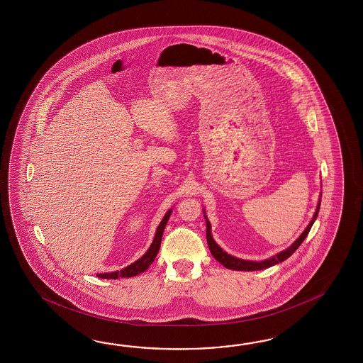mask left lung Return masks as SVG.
Returning <instances> with one entry per match:
<instances>
[{
	"label": "left lung",
	"mask_w": 363,
	"mask_h": 363,
	"mask_svg": "<svg viewBox=\"0 0 363 363\" xmlns=\"http://www.w3.org/2000/svg\"><path fill=\"white\" fill-rule=\"evenodd\" d=\"M319 208H320V201H319V203H318V206H316V211L315 214H314V218H313V220L308 223L306 230L302 232L301 236L296 240L291 247L286 249V250H283V252H280L279 255H274V257H271V258L266 259V261H262V262H252V261L239 259V258H235V257H232V255H227L225 252H223V249H220V247H218V244H216L214 239H213L211 231H210V223H208V218H206V239H208V249H210L211 255L216 258V261L219 263H222L224 267H227V269H230V270L255 271L269 269L271 266H274V264H277V263L279 262H283L284 259L289 258V257L294 255V252L297 250V247L301 245L302 241L306 239L308 232L311 230V225H313L314 220L316 219V216H318Z\"/></svg>",
	"instance_id": "obj_1"
}]
</instances>
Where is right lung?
Returning <instances> with one entry per match:
<instances>
[{
    "mask_svg": "<svg viewBox=\"0 0 363 363\" xmlns=\"http://www.w3.org/2000/svg\"><path fill=\"white\" fill-rule=\"evenodd\" d=\"M171 210H169L166 213V216H163L162 222L158 225L157 232H155V238L152 242L150 247L147 249V253L143 255L140 259H138L136 262L132 263L130 266H127L125 269L121 271H116V272H108V274H99L97 277L101 279H118V278H132V277H136L141 272L147 270V267L153 263L155 257L160 252V247H161V240H162L163 230L166 227V223L170 218Z\"/></svg>",
    "mask_w": 363,
    "mask_h": 363,
    "instance_id": "right-lung-1",
    "label": "right lung"
}]
</instances>
